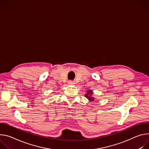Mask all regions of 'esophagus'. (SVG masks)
<instances>
[{
  "instance_id": "34e87169",
  "label": "esophagus",
  "mask_w": 149,
  "mask_h": 149,
  "mask_svg": "<svg viewBox=\"0 0 149 149\" xmlns=\"http://www.w3.org/2000/svg\"><path fill=\"white\" fill-rule=\"evenodd\" d=\"M68 84H69V85H73L75 84V83H74V81H71V80H70V81H68Z\"/></svg>"
}]
</instances>
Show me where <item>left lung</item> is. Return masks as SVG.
I'll return each instance as SVG.
<instances>
[{"label": "left lung", "mask_w": 149, "mask_h": 149, "mask_svg": "<svg viewBox=\"0 0 149 149\" xmlns=\"http://www.w3.org/2000/svg\"><path fill=\"white\" fill-rule=\"evenodd\" d=\"M93 91H92L91 89H89L86 91V93L85 94V96L88 99V101L92 102V101H93L96 99L93 96Z\"/></svg>", "instance_id": "8db88e82"}]
</instances>
